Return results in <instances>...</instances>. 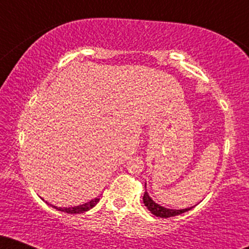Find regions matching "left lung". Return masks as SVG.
Returning a JSON list of instances; mask_svg holds the SVG:
<instances>
[{"label": "left lung", "instance_id": "8db88e82", "mask_svg": "<svg viewBox=\"0 0 249 249\" xmlns=\"http://www.w3.org/2000/svg\"><path fill=\"white\" fill-rule=\"evenodd\" d=\"M145 188H146V184H145ZM142 201H144L145 206L147 207V210L150 211L153 215L159 216V218H171V216L179 215V214L187 212V211H190L191 208H193V207H190V208H185V210H170V208H165L160 206V205L156 204V202L150 198V196H148L146 191H145L144 196H142Z\"/></svg>", "mask_w": 249, "mask_h": 249}]
</instances>
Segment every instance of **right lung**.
Instances as JSON below:
<instances>
[{
  "mask_svg": "<svg viewBox=\"0 0 249 249\" xmlns=\"http://www.w3.org/2000/svg\"><path fill=\"white\" fill-rule=\"evenodd\" d=\"M99 198H101V196H98L97 198L90 200V201L87 202V204H83V205H79V206H75V207H56L53 206V208H56V210L61 211V212H64V213H69V214H78V213H84L87 212V211L91 210L93 206H96L97 202L99 201Z\"/></svg>",
  "mask_w": 249,
  "mask_h": 249,
  "instance_id": "1",
  "label": "right lung"
}]
</instances>
